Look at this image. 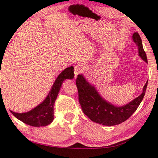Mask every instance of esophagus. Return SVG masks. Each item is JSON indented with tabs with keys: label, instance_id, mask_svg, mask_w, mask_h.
Instances as JSON below:
<instances>
[{
	"label": "esophagus",
	"instance_id": "obj_1",
	"mask_svg": "<svg viewBox=\"0 0 158 158\" xmlns=\"http://www.w3.org/2000/svg\"><path fill=\"white\" fill-rule=\"evenodd\" d=\"M83 68H82L81 66H80V65H77V66H75V69H74V73H75V76H77V75L81 74V73H83Z\"/></svg>",
	"mask_w": 158,
	"mask_h": 158
}]
</instances>
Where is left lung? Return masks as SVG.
I'll return each instance as SVG.
<instances>
[{"mask_svg": "<svg viewBox=\"0 0 158 158\" xmlns=\"http://www.w3.org/2000/svg\"><path fill=\"white\" fill-rule=\"evenodd\" d=\"M132 39L138 47L139 56L148 62V58L139 34L137 32L134 33ZM76 85L78 90L79 103L83 113L93 122L106 126H114L125 122L137 110L145 94L148 82L144 85L140 96L122 106H116L107 102L100 96L96 88L88 83L82 75H77Z\"/></svg>", "mask_w": 158, "mask_h": 158, "instance_id": "obj_1", "label": "left lung"}]
</instances>
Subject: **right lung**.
Masks as SVG:
<instances>
[{
  "mask_svg": "<svg viewBox=\"0 0 158 158\" xmlns=\"http://www.w3.org/2000/svg\"><path fill=\"white\" fill-rule=\"evenodd\" d=\"M74 77V68H67L58 75L47 98L42 103L26 113H16L13 115L21 122L32 127H44L51 124L54 119V104L63 81Z\"/></svg>",
  "mask_w": 158,
  "mask_h": 158,
  "instance_id": "add662e5",
  "label": "right lung"
}]
</instances>
